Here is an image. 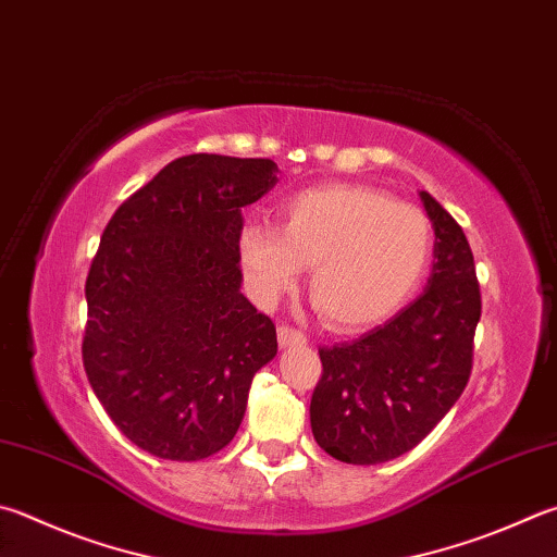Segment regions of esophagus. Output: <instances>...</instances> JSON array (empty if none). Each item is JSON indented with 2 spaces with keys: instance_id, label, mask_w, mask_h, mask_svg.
Segmentation results:
<instances>
[{
  "instance_id": "obj_1",
  "label": "esophagus",
  "mask_w": 557,
  "mask_h": 557,
  "mask_svg": "<svg viewBox=\"0 0 557 557\" xmlns=\"http://www.w3.org/2000/svg\"><path fill=\"white\" fill-rule=\"evenodd\" d=\"M277 341L280 348H295V346H307V336L292 326H280L277 329Z\"/></svg>"
}]
</instances>
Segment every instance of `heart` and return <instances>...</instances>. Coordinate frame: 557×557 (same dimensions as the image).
Segmentation results:
<instances>
[{
	"label": "heart",
	"mask_w": 557,
	"mask_h": 557,
	"mask_svg": "<svg viewBox=\"0 0 557 557\" xmlns=\"http://www.w3.org/2000/svg\"><path fill=\"white\" fill-rule=\"evenodd\" d=\"M250 297L272 307L309 270L313 305L338 331L375 326L426 275L431 221L362 185H321L280 205L277 226L246 221L236 240Z\"/></svg>",
	"instance_id": "b5f03b06"
}]
</instances>
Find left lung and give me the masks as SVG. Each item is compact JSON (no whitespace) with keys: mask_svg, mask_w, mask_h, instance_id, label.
<instances>
[{"mask_svg":"<svg viewBox=\"0 0 557 557\" xmlns=\"http://www.w3.org/2000/svg\"><path fill=\"white\" fill-rule=\"evenodd\" d=\"M433 234L421 295L350 343L321 348L311 433L331 458L380 465L429 436L468 384L482 301L468 238L429 191H419Z\"/></svg>","mask_w":557,"mask_h":557,"instance_id":"1","label":"left lung"}]
</instances>
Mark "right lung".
I'll return each mask as SVG.
<instances>
[{"label": "right lung", "instance_id": "obj_1", "mask_svg": "<svg viewBox=\"0 0 557 557\" xmlns=\"http://www.w3.org/2000/svg\"><path fill=\"white\" fill-rule=\"evenodd\" d=\"M268 158H177L111 216L85 285L83 360L124 436L163 460L226 448L277 331L240 292V209L277 185Z\"/></svg>", "mask_w": 557, "mask_h": 557}]
</instances>
